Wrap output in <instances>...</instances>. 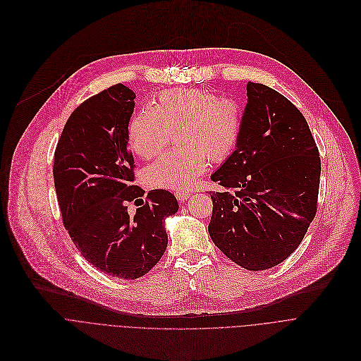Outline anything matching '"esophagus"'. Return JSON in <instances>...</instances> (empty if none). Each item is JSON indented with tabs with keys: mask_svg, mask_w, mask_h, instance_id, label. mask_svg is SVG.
<instances>
[{
	"mask_svg": "<svg viewBox=\"0 0 361 361\" xmlns=\"http://www.w3.org/2000/svg\"><path fill=\"white\" fill-rule=\"evenodd\" d=\"M175 196H176V199H178L179 202H185V200H188V199L190 197V193L186 192V190H178V192L175 193Z\"/></svg>",
	"mask_w": 361,
	"mask_h": 361,
	"instance_id": "1",
	"label": "esophagus"
}]
</instances>
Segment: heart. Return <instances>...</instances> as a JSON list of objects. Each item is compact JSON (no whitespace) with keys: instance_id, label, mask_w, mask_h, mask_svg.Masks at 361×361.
<instances>
[{"instance_id":"b5f03b06","label":"heart","mask_w":361,"mask_h":361,"mask_svg":"<svg viewBox=\"0 0 361 361\" xmlns=\"http://www.w3.org/2000/svg\"><path fill=\"white\" fill-rule=\"evenodd\" d=\"M243 126V109L231 98L204 90H171L158 95L151 109L135 115L128 126L133 154L151 159L169 133L179 148L162 155L143 172L151 188L189 189L206 169V159L219 164L235 151Z\"/></svg>"}]
</instances>
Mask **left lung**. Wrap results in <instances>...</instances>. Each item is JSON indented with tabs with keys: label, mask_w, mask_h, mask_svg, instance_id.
Masks as SVG:
<instances>
[{
	"label": "left lung",
	"mask_w": 361,
	"mask_h": 361,
	"mask_svg": "<svg viewBox=\"0 0 361 361\" xmlns=\"http://www.w3.org/2000/svg\"><path fill=\"white\" fill-rule=\"evenodd\" d=\"M232 155L212 173L209 235L232 262L264 270L302 243L317 210L320 157L307 121L277 91L247 82Z\"/></svg>",
	"instance_id": "8db88e82"
}]
</instances>
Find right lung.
<instances>
[{
	"mask_svg": "<svg viewBox=\"0 0 361 361\" xmlns=\"http://www.w3.org/2000/svg\"><path fill=\"white\" fill-rule=\"evenodd\" d=\"M135 92L116 84L82 102L68 118L54 157V183L63 226L94 267L133 280L147 274L168 246L165 219L179 209L164 189L133 182L128 125ZM140 201L135 215L126 203Z\"/></svg>",
	"mask_w": 361,
	"mask_h": 361,
	"instance_id": "right-lung-1",
	"label": "right lung"
}]
</instances>
